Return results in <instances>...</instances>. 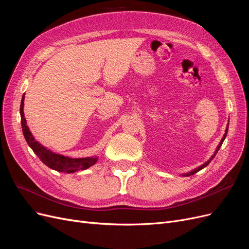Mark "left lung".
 Here are the masks:
<instances>
[{"label":"left lung","mask_w":249,"mask_h":249,"mask_svg":"<svg viewBox=\"0 0 249 249\" xmlns=\"http://www.w3.org/2000/svg\"><path fill=\"white\" fill-rule=\"evenodd\" d=\"M228 128H229V125L227 126V130H226V134L224 135V137H222V139H221V141L219 142V145H218V146H217V148H216V150H215V152H214V154H213V156H212V158L208 160V161H206V162H205V164H203L201 167H199L198 169H196V170H194V171H192V172H190V173H187V174H185L186 176H190V175H193V174H195V173H196V172H199V171L200 170H202L203 168H205V167H206V166H208V164H209V162L213 160V158L214 157H215V154L217 153V151H218V149L220 148V146H221V144H222V142H224V140L226 139V137H227V134H228Z\"/></svg>","instance_id":"obj_1"}]
</instances>
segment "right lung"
<instances>
[{"instance_id": "1", "label": "right lung", "mask_w": 249, "mask_h": 249, "mask_svg": "<svg viewBox=\"0 0 249 249\" xmlns=\"http://www.w3.org/2000/svg\"><path fill=\"white\" fill-rule=\"evenodd\" d=\"M23 99L22 97L21 104H20V116H21V126H22V133L25 140H27L29 146L35 152L38 158L43 161L50 169H53L58 172H65V173H74L76 171L85 170L89 168L90 166L95 165L97 162V158H85V159H71L67 158L61 154L54 153L43 147L41 144H39L30 132L29 127L27 126V122H25L24 114H23Z\"/></svg>"}]
</instances>
